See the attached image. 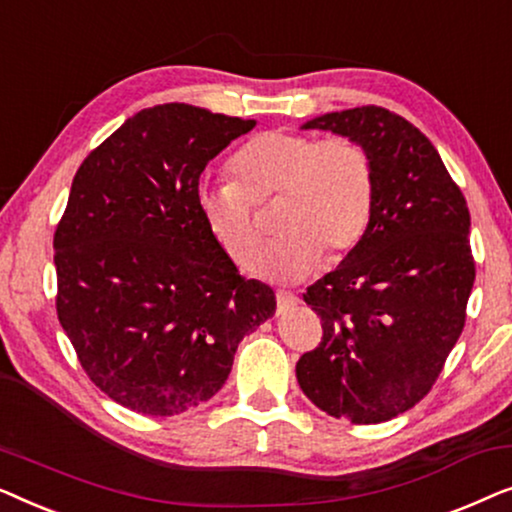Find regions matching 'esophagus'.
Listing matches in <instances>:
<instances>
[{"label":"esophagus","instance_id":"obj_1","mask_svg":"<svg viewBox=\"0 0 512 512\" xmlns=\"http://www.w3.org/2000/svg\"><path fill=\"white\" fill-rule=\"evenodd\" d=\"M296 305H298V298L293 296V293H289V291H277V312H279V314L289 312L291 307H296Z\"/></svg>","mask_w":512,"mask_h":512}]
</instances>
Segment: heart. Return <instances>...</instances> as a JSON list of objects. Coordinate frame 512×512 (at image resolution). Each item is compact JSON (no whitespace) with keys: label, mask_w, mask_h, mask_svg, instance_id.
Wrapping results in <instances>:
<instances>
[{"label":"heart","mask_w":512,"mask_h":512,"mask_svg":"<svg viewBox=\"0 0 512 512\" xmlns=\"http://www.w3.org/2000/svg\"><path fill=\"white\" fill-rule=\"evenodd\" d=\"M230 170L235 181L198 188L202 223L223 254L249 270L261 249L254 205L279 198L272 214L279 235L261 256L263 275L279 282L310 277L324 251L345 254L373 216L375 167L356 139L268 130L235 153Z\"/></svg>","instance_id":"obj_1"}]
</instances>
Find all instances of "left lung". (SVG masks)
<instances>
[{
	"mask_svg": "<svg viewBox=\"0 0 512 512\" xmlns=\"http://www.w3.org/2000/svg\"><path fill=\"white\" fill-rule=\"evenodd\" d=\"M303 130L356 139L373 160L375 202L356 247L303 293L324 335L296 377L331 417L380 424L429 394L464 331L471 214L436 146L394 111H333Z\"/></svg>",
	"mask_w": 512,
	"mask_h": 512,
	"instance_id": "8db88e82",
	"label": "left lung"
}]
</instances>
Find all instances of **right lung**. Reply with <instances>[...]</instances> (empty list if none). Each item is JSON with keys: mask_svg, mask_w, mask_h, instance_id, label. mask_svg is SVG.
Masks as SVG:
<instances>
[{"mask_svg": "<svg viewBox=\"0 0 512 512\" xmlns=\"http://www.w3.org/2000/svg\"><path fill=\"white\" fill-rule=\"evenodd\" d=\"M256 121L170 102L83 160L55 228L58 319L111 401L170 417L226 384L237 345L275 314L198 212L200 174Z\"/></svg>", "mask_w": 512, "mask_h": 512, "instance_id": "right-lung-1", "label": "right lung"}]
</instances>
